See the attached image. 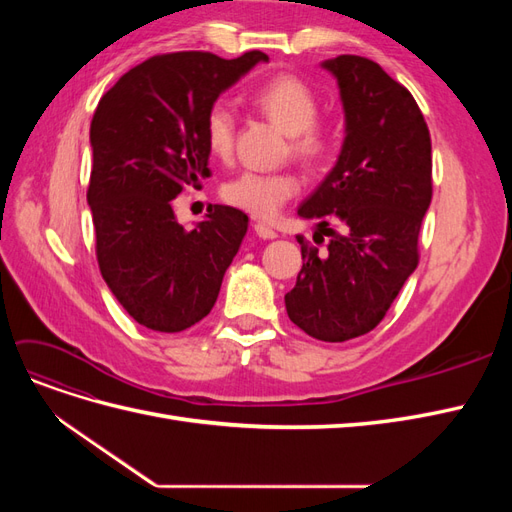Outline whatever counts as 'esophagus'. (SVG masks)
<instances>
[{"label": "esophagus", "instance_id": "1", "mask_svg": "<svg viewBox=\"0 0 512 512\" xmlns=\"http://www.w3.org/2000/svg\"><path fill=\"white\" fill-rule=\"evenodd\" d=\"M254 230H256V235H258L260 239H277V232H275L269 224L258 222V224H254Z\"/></svg>", "mask_w": 512, "mask_h": 512}]
</instances>
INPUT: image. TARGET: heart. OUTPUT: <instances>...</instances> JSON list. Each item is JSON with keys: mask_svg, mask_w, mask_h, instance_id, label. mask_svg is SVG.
<instances>
[{"mask_svg": "<svg viewBox=\"0 0 512 512\" xmlns=\"http://www.w3.org/2000/svg\"><path fill=\"white\" fill-rule=\"evenodd\" d=\"M250 102L260 115L288 134L290 151L307 164L320 162L333 147V134L316 121L318 96L297 76H275L252 91ZM205 141L215 158H228L235 143V113L215 102L205 117ZM299 192V177L282 173H241L224 185V198L256 218H273Z\"/></svg>", "mask_w": 512, "mask_h": 512, "instance_id": "heart-1", "label": "heart"}]
</instances>
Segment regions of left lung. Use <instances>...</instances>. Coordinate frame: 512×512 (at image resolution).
<instances>
[{
  "label": "left lung",
  "mask_w": 512,
  "mask_h": 512,
  "mask_svg": "<svg viewBox=\"0 0 512 512\" xmlns=\"http://www.w3.org/2000/svg\"><path fill=\"white\" fill-rule=\"evenodd\" d=\"M320 66L337 81L346 136L331 173L297 213L318 220L331 241L320 252L297 237L303 267L284 301L307 335L346 342L376 327L418 265V230L431 203V138L410 91L376 61L339 55Z\"/></svg>",
  "instance_id": "8db88e82"
}]
</instances>
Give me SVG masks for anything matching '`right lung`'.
Returning <instances> with one entry per match:
<instances>
[{
	"instance_id": "add662e5",
	"label": "right lung",
	"mask_w": 512,
	"mask_h": 512,
	"mask_svg": "<svg viewBox=\"0 0 512 512\" xmlns=\"http://www.w3.org/2000/svg\"><path fill=\"white\" fill-rule=\"evenodd\" d=\"M269 57L188 51L151 57L102 96L91 119L87 203L100 273L143 327L179 333L203 320L247 232V215L209 205L185 228L173 200L209 177L205 117L226 89Z\"/></svg>"
}]
</instances>
